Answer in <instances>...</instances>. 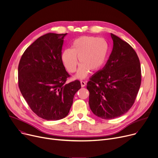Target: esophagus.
Instances as JSON below:
<instances>
[{
    "instance_id": "obj_1",
    "label": "esophagus",
    "mask_w": 158,
    "mask_h": 158,
    "mask_svg": "<svg viewBox=\"0 0 158 158\" xmlns=\"http://www.w3.org/2000/svg\"><path fill=\"white\" fill-rule=\"evenodd\" d=\"M80 83H81V87H84L86 85V82H85V81H80Z\"/></svg>"
}]
</instances>
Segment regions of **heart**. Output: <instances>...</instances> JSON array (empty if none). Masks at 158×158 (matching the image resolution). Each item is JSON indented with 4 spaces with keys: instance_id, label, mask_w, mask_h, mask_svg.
I'll use <instances>...</instances> for the list:
<instances>
[{
    "instance_id": "obj_1",
    "label": "heart",
    "mask_w": 158,
    "mask_h": 158,
    "mask_svg": "<svg viewBox=\"0 0 158 158\" xmlns=\"http://www.w3.org/2000/svg\"><path fill=\"white\" fill-rule=\"evenodd\" d=\"M109 45L103 39L83 36L75 40L71 48L65 49L61 54V59L67 71L75 73L78 64V58L81 63L77 78L83 79L90 71H96L101 69L107 59Z\"/></svg>"
}]
</instances>
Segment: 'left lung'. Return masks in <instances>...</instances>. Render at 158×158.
I'll list each match as a JSON object with an SVG mask.
<instances>
[{"label": "left lung", "mask_w": 158, "mask_h": 158, "mask_svg": "<svg viewBox=\"0 0 158 158\" xmlns=\"http://www.w3.org/2000/svg\"><path fill=\"white\" fill-rule=\"evenodd\" d=\"M111 54L105 66L88 81L89 106L93 113L105 119L123 115L134 104L141 84L138 56L131 46L111 33Z\"/></svg>", "instance_id": "obj_1"}]
</instances>
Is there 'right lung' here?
Returning a JSON list of instances; mask_svg holds the SVG:
<instances>
[{"mask_svg":"<svg viewBox=\"0 0 158 158\" xmlns=\"http://www.w3.org/2000/svg\"><path fill=\"white\" fill-rule=\"evenodd\" d=\"M67 33H48L36 40L24 52L18 66V86L31 110L46 120L66 117L79 80L66 83L70 77L61 59Z\"/></svg>","mask_w":158,"mask_h":158,"instance_id":"add662e5","label":"right lung"}]
</instances>
